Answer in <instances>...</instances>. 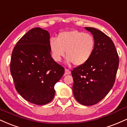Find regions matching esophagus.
I'll list each match as a JSON object with an SVG mask.
<instances>
[{
  "label": "esophagus",
  "mask_w": 127,
  "mask_h": 127,
  "mask_svg": "<svg viewBox=\"0 0 127 127\" xmlns=\"http://www.w3.org/2000/svg\"><path fill=\"white\" fill-rule=\"evenodd\" d=\"M70 71L68 69H67L65 68V73H64V75H70Z\"/></svg>",
  "instance_id": "esophagus-1"
}]
</instances>
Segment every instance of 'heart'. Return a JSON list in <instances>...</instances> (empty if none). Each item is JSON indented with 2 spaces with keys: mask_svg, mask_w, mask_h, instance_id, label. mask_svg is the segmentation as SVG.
Masks as SVG:
<instances>
[{
  "mask_svg": "<svg viewBox=\"0 0 127 127\" xmlns=\"http://www.w3.org/2000/svg\"><path fill=\"white\" fill-rule=\"evenodd\" d=\"M94 36L77 30L60 32L57 39H50L49 46L52 57L59 62L66 53L67 62L75 65L86 63L91 57L95 48Z\"/></svg>",
  "mask_w": 127,
  "mask_h": 127,
  "instance_id": "b5f03b06",
  "label": "heart"
}]
</instances>
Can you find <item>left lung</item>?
I'll list each match as a JSON object with an SVG mask.
<instances>
[{
    "instance_id": "8db88e82",
    "label": "left lung",
    "mask_w": 127,
    "mask_h": 127,
    "mask_svg": "<svg viewBox=\"0 0 127 127\" xmlns=\"http://www.w3.org/2000/svg\"><path fill=\"white\" fill-rule=\"evenodd\" d=\"M93 34L95 48L90 59L72 70L76 100L85 106L97 104L107 95L115 81L119 57L112 39L93 27H85Z\"/></svg>"
}]
</instances>
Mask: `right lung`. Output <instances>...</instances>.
<instances>
[{"mask_svg":"<svg viewBox=\"0 0 127 127\" xmlns=\"http://www.w3.org/2000/svg\"><path fill=\"white\" fill-rule=\"evenodd\" d=\"M49 38L46 30L32 29L17 42L11 56L10 70L16 90L37 105L51 101L54 85L64 73V68L51 57Z\"/></svg>","mask_w":127,"mask_h":127,"instance_id":"add662e5","label":"right lung"}]
</instances>
